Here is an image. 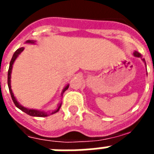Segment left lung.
<instances>
[{"label":"left lung","mask_w":154,"mask_h":154,"mask_svg":"<svg viewBox=\"0 0 154 154\" xmlns=\"http://www.w3.org/2000/svg\"><path fill=\"white\" fill-rule=\"evenodd\" d=\"M133 55L135 57H141V54L138 52V51H135L134 53H133ZM142 60L144 61V63H145V60H144V59H142ZM145 65H146V63H145Z\"/></svg>","instance_id":"left-lung-1"}]
</instances>
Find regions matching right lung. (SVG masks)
Here are the masks:
<instances>
[{
  "mask_svg": "<svg viewBox=\"0 0 154 154\" xmlns=\"http://www.w3.org/2000/svg\"><path fill=\"white\" fill-rule=\"evenodd\" d=\"M26 43H29V44H35V41H32V40H28V41H26ZM24 50L23 47H21V48L18 49L15 52H14V54H13V57H12V59L10 60V67H9V70H8V86H9V91H10V95H11V98H12V100H13L14 103L15 104L18 109H19L20 110H22L23 112H24L25 113H27V114L30 115V116H32V117H47L50 114H54L55 112H59V110H60V107H61V104L62 103H59V105H58V108H57L53 112H44V111H40V110H36V109H27V108H25L23 105H21L20 103L17 101L16 98L14 97V93L12 91V90H11V84H10V78H11V72H12V68H13V64L15 60H16L18 56H19L20 53L22 52ZM68 86L69 85H67V86L63 88V90L62 93H61V95H63V92L67 91L68 88Z\"/></svg>",
  "mask_w": 154,
  "mask_h": 154,
  "instance_id": "obj_1",
  "label": "right lung"
}]
</instances>
